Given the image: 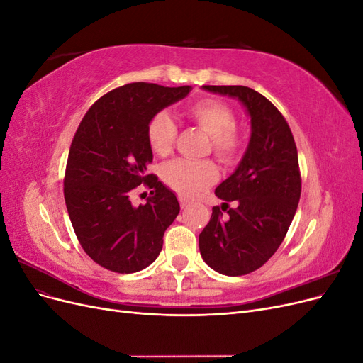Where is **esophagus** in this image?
<instances>
[{
  "label": "esophagus",
  "mask_w": 363,
  "mask_h": 363,
  "mask_svg": "<svg viewBox=\"0 0 363 363\" xmlns=\"http://www.w3.org/2000/svg\"><path fill=\"white\" fill-rule=\"evenodd\" d=\"M179 200H180V204H182V207H183V208H186V207H188V206L191 204V201H189L188 199H184L183 195H180V196H179Z\"/></svg>",
  "instance_id": "esophagus-1"
}]
</instances>
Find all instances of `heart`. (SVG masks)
<instances>
[{
    "instance_id": "1",
    "label": "heart",
    "mask_w": 363,
    "mask_h": 363,
    "mask_svg": "<svg viewBox=\"0 0 363 363\" xmlns=\"http://www.w3.org/2000/svg\"><path fill=\"white\" fill-rule=\"evenodd\" d=\"M186 116L211 136L212 151L219 160L230 163L238 157L242 142L228 106L216 100H201L186 108ZM147 135L151 150L157 156H168L177 138V125L168 113L160 112L151 118ZM162 174L164 183L172 189L186 196H195L216 180L218 169L208 160L177 159L164 164Z\"/></svg>"
}]
</instances>
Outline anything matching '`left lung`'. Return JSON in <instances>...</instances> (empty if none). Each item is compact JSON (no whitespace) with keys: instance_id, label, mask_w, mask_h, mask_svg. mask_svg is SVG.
Here are the masks:
<instances>
[{"instance_id":"obj_1","label":"left lung","mask_w":363,"mask_h":363,"mask_svg":"<svg viewBox=\"0 0 363 363\" xmlns=\"http://www.w3.org/2000/svg\"><path fill=\"white\" fill-rule=\"evenodd\" d=\"M203 89L238 98L251 118L245 155L215 189L224 203L212 208L199 238L208 267L224 276H245L267 263L288 233L301 195L298 152L286 119L262 94L247 86ZM230 202L235 207L228 211Z\"/></svg>"}]
</instances>
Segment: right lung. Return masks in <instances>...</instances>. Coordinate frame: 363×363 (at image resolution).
<instances>
[{
  "label": "right lung",
  "instance_id": "1",
  "mask_svg": "<svg viewBox=\"0 0 363 363\" xmlns=\"http://www.w3.org/2000/svg\"><path fill=\"white\" fill-rule=\"evenodd\" d=\"M191 86L128 83L95 101L75 131L65 172V203L84 252L103 268L130 274L151 265L163 235L180 212L177 196L148 172L152 151L148 124L177 103ZM144 182L145 205L129 192Z\"/></svg>",
  "mask_w": 363,
  "mask_h": 363
}]
</instances>
